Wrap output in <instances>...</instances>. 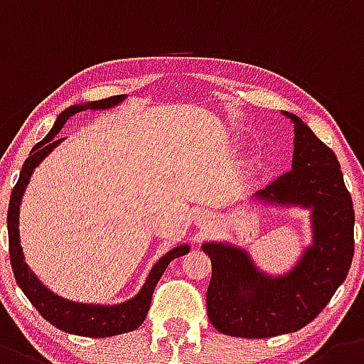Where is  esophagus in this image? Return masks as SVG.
Wrapping results in <instances>:
<instances>
[{
    "mask_svg": "<svg viewBox=\"0 0 364 364\" xmlns=\"http://www.w3.org/2000/svg\"><path fill=\"white\" fill-rule=\"evenodd\" d=\"M208 219H210V218H208V215H199V223H198L199 227L205 228L206 225H208Z\"/></svg>",
    "mask_w": 364,
    "mask_h": 364,
    "instance_id": "esophagus-1",
    "label": "esophagus"
}]
</instances>
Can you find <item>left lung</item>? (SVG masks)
Segmentation results:
<instances>
[{
  "instance_id": "obj_1",
  "label": "left lung",
  "mask_w": 364,
  "mask_h": 364,
  "mask_svg": "<svg viewBox=\"0 0 364 364\" xmlns=\"http://www.w3.org/2000/svg\"><path fill=\"white\" fill-rule=\"evenodd\" d=\"M294 123L292 170L255 192L261 203L309 208L312 245L283 276H268L247 250L210 241L201 248L212 261L206 312L215 330L263 339L297 332L316 319L346 279L353 257V205L336 154L301 117Z\"/></svg>"
}]
</instances>
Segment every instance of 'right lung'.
<instances>
[{
  "mask_svg": "<svg viewBox=\"0 0 364 364\" xmlns=\"http://www.w3.org/2000/svg\"><path fill=\"white\" fill-rule=\"evenodd\" d=\"M125 97V94H121V96H112L107 97V100L90 101V103L85 105H74V107L67 109L65 112H61L60 116H58V119H55L54 127L50 129V132H48L41 141L36 143L31 156L27 158V161L23 163V168L21 172H19V179L18 183H16L14 190H12L11 203H9V215H6L9 247H11L9 252H11L12 270H14V277L16 281H18L19 288H21L23 294L28 297V301L34 304L36 310H38L50 325H54L55 328L63 330V332L76 333V336L110 337L139 328L143 321H145L146 314H149L154 288H156L158 281L161 279L163 272L166 270L170 261L188 254L190 250L188 245L185 243L166 252L163 257H159L158 263L154 264L152 270L149 272V277H146L141 290H139L132 299L123 301V303L117 304H85L76 303V301L63 299L61 296H55L52 290H48V288L38 279V276H36L34 272L28 268V264L25 263L21 241H19V205H21L25 188H27L28 181H31L32 172H34L36 166L43 161L48 154L65 139V137H60L58 134L63 129V125L67 123L68 117L76 116L77 112H83V110L88 109H112V107L119 105Z\"/></svg>",
  "mask_w": 364,
  "mask_h": 364,
  "instance_id": "obj_1",
  "label": "right lung"
}]
</instances>
